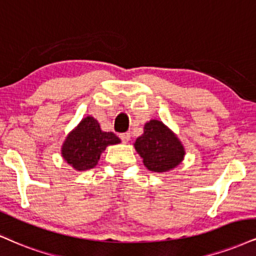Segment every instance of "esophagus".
<instances>
[{"mask_svg":"<svg viewBox=\"0 0 256 256\" xmlns=\"http://www.w3.org/2000/svg\"><path fill=\"white\" fill-rule=\"evenodd\" d=\"M119 137H120V140L124 142V143H128V142L130 140L131 134H130V132H124V134H120Z\"/></svg>","mask_w":256,"mask_h":256,"instance_id":"1","label":"esophagus"}]
</instances>
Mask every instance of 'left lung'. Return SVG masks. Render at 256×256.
Returning <instances> with one entry per match:
<instances>
[{
  "label": "left lung",
  "mask_w": 256,
  "mask_h": 256,
  "mask_svg": "<svg viewBox=\"0 0 256 256\" xmlns=\"http://www.w3.org/2000/svg\"><path fill=\"white\" fill-rule=\"evenodd\" d=\"M144 166L152 172H167L182 161L184 150L178 137L158 120H150L134 142Z\"/></svg>",
  "instance_id": "left-lung-1"
}]
</instances>
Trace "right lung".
<instances>
[{
  "label": "right lung",
  "instance_id": "add662e5",
  "mask_svg": "<svg viewBox=\"0 0 256 256\" xmlns=\"http://www.w3.org/2000/svg\"><path fill=\"white\" fill-rule=\"evenodd\" d=\"M118 143L119 137L113 132H104L93 116H87L66 137L62 155L76 170H86L96 166L107 146Z\"/></svg>",
  "mask_w": 256,
  "mask_h": 256
}]
</instances>
